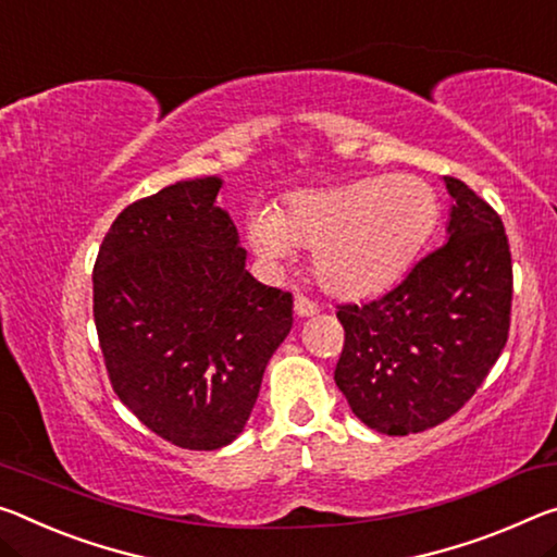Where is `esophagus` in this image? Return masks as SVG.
Segmentation results:
<instances>
[{"instance_id":"34e87169","label":"esophagus","mask_w":557,"mask_h":557,"mask_svg":"<svg viewBox=\"0 0 557 557\" xmlns=\"http://www.w3.org/2000/svg\"><path fill=\"white\" fill-rule=\"evenodd\" d=\"M295 314L297 317H312V314H317V305L312 302V299H307V297H295Z\"/></svg>"}]
</instances>
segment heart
<instances>
[{"instance_id": "1", "label": "heart", "mask_w": 557, "mask_h": 557, "mask_svg": "<svg viewBox=\"0 0 557 557\" xmlns=\"http://www.w3.org/2000/svg\"><path fill=\"white\" fill-rule=\"evenodd\" d=\"M438 198L409 173L374 175L332 188L297 190L280 210L258 208L247 223L252 250L282 262L314 250L324 293L367 299L386 293L417 260L438 223Z\"/></svg>"}]
</instances>
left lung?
<instances>
[{
  "label": "left lung",
  "mask_w": 557,
  "mask_h": 557,
  "mask_svg": "<svg viewBox=\"0 0 557 557\" xmlns=\"http://www.w3.org/2000/svg\"><path fill=\"white\" fill-rule=\"evenodd\" d=\"M444 183L454 198L446 243L392 293L337 307L344 349L334 382L355 417L386 436L454 417L508 342L513 264L500 215L463 181Z\"/></svg>",
  "instance_id": "1"
}]
</instances>
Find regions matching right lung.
I'll use <instances>...</instances> for the list:
<instances>
[{"instance_id":"right-lung-1","label":"right lung","mask_w":557,"mask_h":557,"mask_svg":"<svg viewBox=\"0 0 557 557\" xmlns=\"http://www.w3.org/2000/svg\"><path fill=\"white\" fill-rule=\"evenodd\" d=\"M218 175L178 181L113 220L94 264V322L119 399L171 444L240 436L293 295L245 270Z\"/></svg>"}]
</instances>
